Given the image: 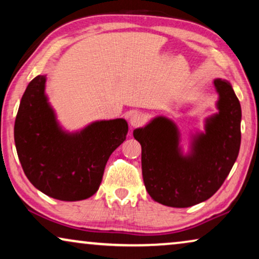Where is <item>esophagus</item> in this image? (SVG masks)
<instances>
[{
    "label": "esophagus",
    "instance_id": "esophagus-1",
    "mask_svg": "<svg viewBox=\"0 0 259 259\" xmlns=\"http://www.w3.org/2000/svg\"><path fill=\"white\" fill-rule=\"evenodd\" d=\"M128 121H130V125H131V126H132V127H137V126L143 125L144 121H145V118H144V115L141 114V113H139V112H133L132 114L130 115Z\"/></svg>",
    "mask_w": 259,
    "mask_h": 259
}]
</instances>
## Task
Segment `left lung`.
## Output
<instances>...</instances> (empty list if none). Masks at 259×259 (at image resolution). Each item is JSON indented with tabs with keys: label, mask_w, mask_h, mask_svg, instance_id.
Returning a JSON list of instances; mask_svg holds the SVG:
<instances>
[{
	"label": "left lung",
	"mask_w": 259,
	"mask_h": 259,
	"mask_svg": "<svg viewBox=\"0 0 259 259\" xmlns=\"http://www.w3.org/2000/svg\"><path fill=\"white\" fill-rule=\"evenodd\" d=\"M217 113L204 120V131L190 133L189 151L182 147L177 123L158 115L133 131L141 145V168L147 192L171 207H189L219 190L240 147L242 108L229 81L213 80Z\"/></svg>",
	"instance_id": "8db88e82"
}]
</instances>
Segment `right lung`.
Instances as JSON below:
<instances>
[{"mask_svg":"<svg viewBox=\"0 0 259 259\" xmlns=\"http://www.w3.org/2000/svg\"><path fill=\"white\" fill-rule=\"evenodd\" d=\"M47 76L37 75L24 92L14 139L24 175L48 197L83 200L99 190L109 157L126 139L125 119L97 120L65 130L46 94Z\"/></svg>","mask_w":259,"mask_h":259,"instance_id":"obj_1","label":"right lung"}]
</instances>
